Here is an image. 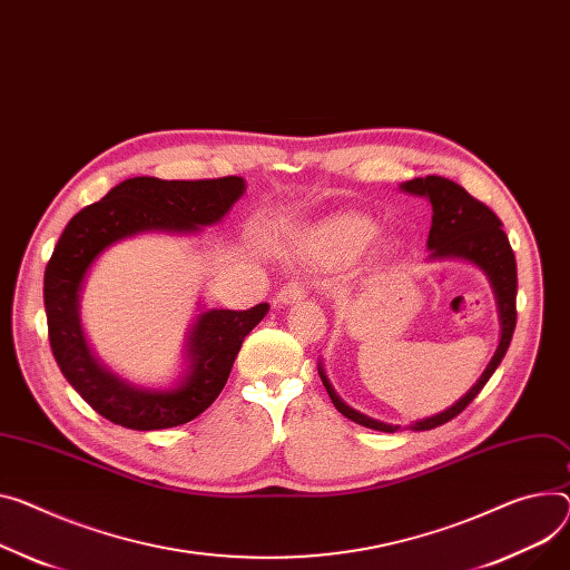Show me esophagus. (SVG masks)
<instances>
[{
    "label": "esophagus",
    "mask_w": 570,
    "mask_h": 570,
    "mask_svg": "<svg viewBox=\"0 0 570 570\" xmlns=\"http://www.w3.org/2000/svg\"><path fill=\"white\" fill-rule=\"evenodd\" d=\"M305 294H308V285L301 283V281H292V283H287V285L278 292V305L298 303V301L305 298Z\"/></svg>",
    "instance_id": "esophagus-1"
}]
</instances>
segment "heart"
Instances as JSON below:
<instances>
[{"label": "heart", "instance_id": "obj_1", "mask_svg": "<svg viewBox=\"0 0 570 570\" xmlns=\"http://www.w3.org/2000/svg\"><path fill=\"white\" fill-rule=\"evenodd\" d=\"M379 237V226L361 214H342L317 230V246L335 259L363 255Z\"/></svg>", "mask_w": 570, "mask_h": 570}]
</instances>
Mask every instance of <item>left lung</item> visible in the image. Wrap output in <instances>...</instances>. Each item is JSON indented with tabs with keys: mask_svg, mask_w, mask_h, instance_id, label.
Segmentation results:
<instances>
[{
	"mask_svg": "<svg viewBox=\"0 0 570 570\" xmlns=\"http://www.w3.org/2000/svg\"><path fill=\"white\" fill-rule=\"evenodd\" d=\"M404 191L424 196L431 200V230L426 246L431 250V259H445V257H456V259H468L472 265H476L481 272H484L493 285L495 298H498V311H500V324H502V337L498 344V352L493 354L489 367L484 374L479 376V381L465 392V395L452 404L448 411L438 413L433 417L417 420L409 424L413 431H429L441 426L450 420H454L461 411L468 409V404L479 395L481 387L489 383L498 365L502 363L507 348L513 337L515 328V294H518V274H515V255L511 250V244L507 239V233L502 230V222L495 216V212L484 205L481 200L472 198L461 185L441 178V175H426V178H413L402 185ZM320 376L322 383L328 392V397L333 406L352 422L374 429V431H397L402 426H392L379 420H372L352 406H346L333 385L328 383L322 365H320Z\"/></svg>",
	"mask_w": 570,
	"mask_h": 570,
	"instance_id": "left-lung-1",
	"label": "left lung"
}]
</instances>
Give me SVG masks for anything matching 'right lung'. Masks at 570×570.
I'll use <instances>...</instances> for the list:
<instances>
[{"mask_svg":"<svg viewBox=\"0 0 570 570\" xmlns=\"http://www.w3.org/2000/svg\"><path fill=\"white\" fill-rule=\"evenodd\" d=\"M237 175L216 180L129 178L102 200L77 212L46 267V313L59 370L81 400L114 424L137 431L178 426L198 417L222 395L244 337L265 320L267 303L250 311H207L187 342L189 367L180 385L146 390L107 372L86 344L79 292L96 257L118 239L139 233H196L218 224L244 194Z\"/></svg>","mask_w":570,"mask_h":570,"instance_id":"right-lung-1","label":"right lung"}]
</instances>
